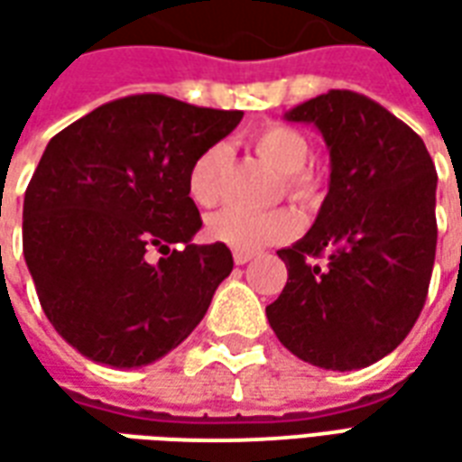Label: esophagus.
<instances>
[{"instance_id": "1", "label": "esophagus", "mask_w": 462, "mask_h": 462, "mask_svg": "<svg viewBox=\"0 0 462 462\" xmlns=\"http://www.w3.org/2000/svg\"><path fill=\"white\" fill-rule=\"evenodd\" d=\"M232 257H235V264H247L250 260H254V252L235 250V252H232Z\"/></svg>"}]
</instances>
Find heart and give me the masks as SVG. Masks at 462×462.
<instances>
[{"instance_id": "heart-1", "label": "heart", "mask_w": 462, "mask_h": 462, "mask_svg": "<svg viewBox=\"0 0 462 462\" xmlns=\"http://www.w3.org/2000/svg\"><path fill=\"white\" fill-rule=\"evenodd\" d=\"M252 145L277 172L284 175V190L294 200L307 202L317 192V178L307 171L311 158L310 141L290 125L272 123L252 133ZM230 162V148L225 143H215L192 162L188 172V192L200 208H212L222 198L225 172ZM297 232V215L287 208L280 210H245V208H225L208 220V235L215 242H222L232 250L254 252L274 242H282Z\"/></svg>"}]
</instances>
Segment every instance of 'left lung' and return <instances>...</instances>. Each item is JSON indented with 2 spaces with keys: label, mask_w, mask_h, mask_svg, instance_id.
<instances>
[{
  "label": "left lung",
  "mask_w": 462,
  "mask_h": 462,
  "mask_svg": "<svg viewBox=\"0 0 462 462\" xmlns=\"http://www.w3.org/2000/svg\"><path fill=\"white\" fill-rule=\"evenodd\" d=\"M287 118L319 128L331 180L311 230L277 252L290 277L267 319L311 366H371L406 339L426 304L436 165L418 133L364 94L337 88Z\"/></svg>",
  "instance_id": "1"
}]
</instances>
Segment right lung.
<instances>
[{
	"mask_svg": "<svg viewBox=\"0 0 462 462\" xmlns=\"http://www.w3.org/2000/svg\"><path fill=\"white\" fill-rule=\"evenodd\" d=\"M240 121L242 111L135 94L49 141L24 192L22 242L42 310L76 351L145 366L200 324L232 252L190 242L202 220L188 172Z\"/></svg>",
	"mask_w": 462,
	"mask_h": 462,
	"instance_id": "add662e5",
	"label": "right lung"
}]
</instances>
